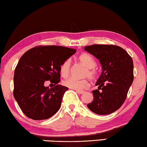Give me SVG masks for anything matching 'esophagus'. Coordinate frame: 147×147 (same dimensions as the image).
<instances>
[{"label":"esophagus","mask_w":147,"mask_h":147,"mask_svg":"<svg viewBox=\"0 0 147 147\" xmlns=\"http://www.w3.org/2000/svg\"><path fill=\"white\" fill-rule=\"evenodd\" d=\"M76 92L78 94H82L84 93V91H80V90H76Z\"/></svg>","instance_id":"34e87169"}]
</instances>
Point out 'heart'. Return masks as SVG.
<instances>
[{"label": "heart", "instance_id": "1", "mask_svg": "<svg viewBox=\"0 0 147 147\" xmlns=\"http://www.w3.org/2000/svg\"><path fill=\"white\" fill-rule=\"evenodd\" d=\"M78 61L86 67L84 76L89 77L90 79H95L98 76V71L96 69V61L91 55L86 53L80 54L78 57ZM71 69V63L70 59H66L61 63L59 67L61 75L63 78H67L69 76ZM63 85L69 88L76 90H84L88 88L90 82L87 79L77 80L73 78H69L63 81Z\"/></svg>", "mask_w": 147, "mask_h": 147}]
</instances>
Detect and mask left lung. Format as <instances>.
Returning a JSON list of instances; mask_svg holds the SVG:
<instances>
[{"label": "left lung", "instance_id": "left-lung-1", "mask_svg": "<svg viewBox=\"0 0 147 147\" xmlns=\"http://www.w3.org/2000/svg\"><path fill=\"white\" fill-rule=\"evenodd\" d=\"M98 59L102 73L92 91L94 100L87 105L92 112L108 115L117 110L125 100L133 81V62L125 50L117 45L94 44L84 47Z\"/></svg>", "mask_w": 147, "mask_h": 147}]
</instances>
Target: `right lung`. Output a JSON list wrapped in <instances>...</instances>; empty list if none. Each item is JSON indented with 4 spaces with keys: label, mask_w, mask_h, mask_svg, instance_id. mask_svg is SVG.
I'll return each mask as SVG.
<instances>
[{
    "label": "right lung",
    "mask_w": 147,
    "mask_h": 147,
    "mask_svg": "<svg viewBox=\"0 0 147 147\" xmlns=\"http://www.w3.org/2000/svg\"><path fill=\"white\" fill-rule=\"evenodd\" d=\"M76 49L56 45H39L26 51L14 70V97L28 117L47 119L59 109L68 89L60 82L59 67L75 53ZM47 81L54 84L45 87Z\"/></svg>",
    "instance_id": "1"
}]
</instances>
